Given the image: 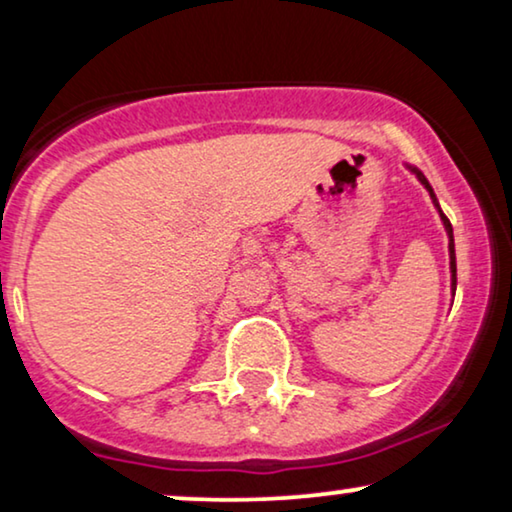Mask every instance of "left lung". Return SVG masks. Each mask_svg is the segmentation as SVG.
<instances>
[{"instance_id":"left-lung-1","label":"left lung","mask_w":512,"mask_h":512,"mask_svg":"<svg viewBox=\"0 0 512 512\" xmlns=\"http://www.w3.org/2000/svg\"><path fill=\"white\" fill-rule=\"evenodd\" d=\"M419 177V181H422V184L426 186V191L431 193V198H433V202H436V207H438V200H436V195H433V188L429 186V181L424 179V174L422 172H417V170H412ZM440 212V209H438ZM440 219H443V223H445V230H447V235H450V270H452V291L457 289V261H454V237H452V223H450V219H447V216L440 212Z\"/></svg>"}]
</instances>
